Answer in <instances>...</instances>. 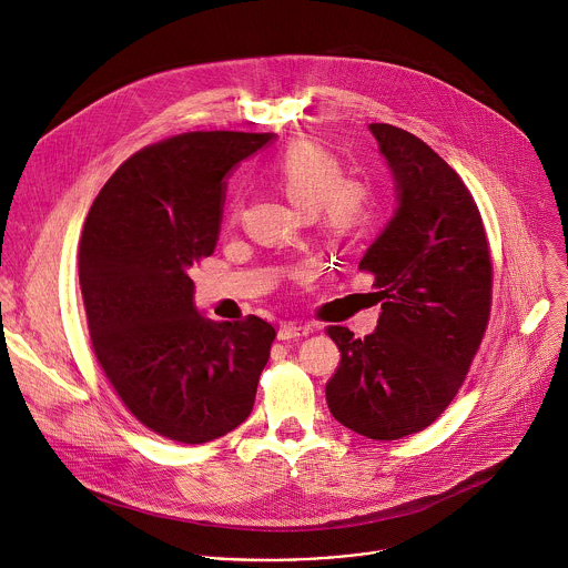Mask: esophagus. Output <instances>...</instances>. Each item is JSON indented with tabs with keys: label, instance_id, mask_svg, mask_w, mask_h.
<instances>
[{
	"label": "esophagus",
	"instance_id": "1",
	"mask_svg": "<svg viewBox=\"0 0 568 568\" xmlns=\"http://www.w3.org/2000/svg\"><path fill=\"white\" fill-rule=\"evenodd\" d=\"M312 333L310 326H298V323H283V326L278 328V339L281 342H292V339H301V337H307Z\"/></svg>",
	"mask_w": 568,
	"mask_h": 568
}]
</instances>
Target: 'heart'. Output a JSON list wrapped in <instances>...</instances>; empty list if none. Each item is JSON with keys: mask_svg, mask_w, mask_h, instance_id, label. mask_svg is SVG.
Here are the masks:
<instances>
[{"mask_svg": "<svg viewBox=\"0 0 568 568\" xmlns=\"http://www.w3.org/2000/svg\"><path fill=\"white\" fill-rule=\"evenodd\" d=\"M265 175L303 213H314L321 231L335 240H353L373 220V193L346 178L342 161L316 141H294L270 159ZM237 217V200L229 206Z\"/></svg>", "mask_w": 568, "mask_h": 568, "instance_id": "b5f03b06", "label": "heart"}]
</instances>
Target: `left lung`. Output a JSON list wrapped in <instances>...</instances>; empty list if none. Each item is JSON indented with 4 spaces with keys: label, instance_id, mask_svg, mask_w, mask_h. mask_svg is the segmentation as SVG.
I'll list each match as a JSON object with an SVG mask.
<instances>
[{
    "label": "left lung",
    "instance_id": "1",
    "mask_svg": "<svg viewBox=\"0 0 568 568\" xmlns=\"http://www.w3.org/2000/svg\"><path fill=\"white\" fill-rule=\"evenodd\" d=\"M399 206L359 263L382 303L364 339L328 326L342 362L326 384L331 414L373 440L418 434L449 407L488 331L493 256L458 173L416 134L371 123Z\"/></svg>",
    "mask_w": 568,
    "mask_h": 568
}]
</instances>
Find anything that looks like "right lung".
Listing matches in <instances>:
<instances>
[{"label": "right lung", "mask_w": 568, "mask_h": 568, "mask_svg": "<svg viewBox=\"0 0 568 568\" xmlns=\"http://www.w3.org/2000/svg\"><path fill=\"white\" fill-rule=\"evenodd\" d=\"M272 132H184L145 145L97 195L78 245L94 355L152 434L211 443L245 423L276 339L256 314L213 323L189 270L211 256L224 178Z\"/></svg>", "instance_id": "add662e5"}]
</instances>
